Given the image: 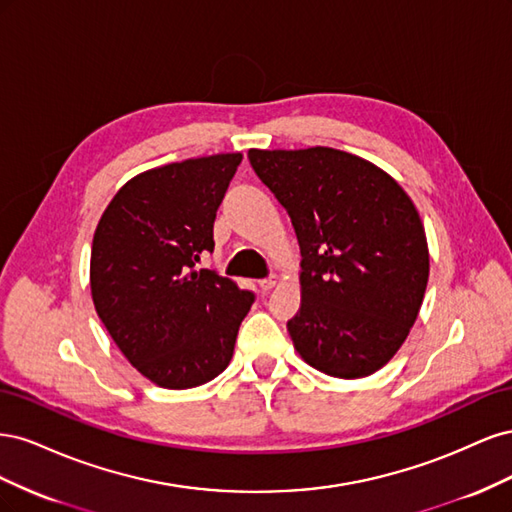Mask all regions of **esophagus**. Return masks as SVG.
<instances>
[{
    "mask_svg": "<svg viewBox=\"0 0 512 512\" xmlns=\"http://www.w3.org/2000/svg\"><path fill=\"white\" fill-rule=\"evenodd\" d=\"M277 284H280V277H277V275H271V277H267V280H260V282H258V286H260L262 292L273 290Z\"/></svg>",
    "mask_w": 512,
    "mask_h": 512,
    "instance_id": "esophagus-1",
    "label": "esophagus"
}]
</instances>
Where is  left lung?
Masks as SVG:
<instances>
[{
  "instance_id": "8db88e82",
  "label": "left lung",
  "mask_w": 512,
  "mask_h": 512,
  "mask_svg": "<svg viewBox=\"0 0 512 512\" xmlns=\"http://www.w3.org/2000/svg\"><path fill=\"white\" fill-rule=\"evenodd\" d=\"M247 158L288 211L301 247V307L288 320L294 350L333 378L376 374L406 342L429 280L412 198L348 151L250 149Z\"/></svg>"
}]
</instances>
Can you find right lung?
Returning <instances> with one entry per match:
<instances>
[{"mask_svg": "<svg viewBox=\"0 0 512 512\" xmlns=\"http://www.w3.org/2000/svg\"><path fill=\"white\" fill-rule=\"evenodd\" d=\"M243 153H215L138 173L94 232L89 286L108 335L162 389L200 386L228 367L254 294L196 269L213 250L215 213Z\"/></svg>", "mask_w": 512, "mask_h": 512, "instance_id": "1", "label": "right lung"}]
</instances>
